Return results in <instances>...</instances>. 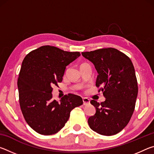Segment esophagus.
<instances>
[{"instance_id":"esophagus-1","label":"esophagus","mask_w":154,"mask_h":154,"mask_svg":"<svg viewBox=\"0 0 154 154\" xmlns=\"http://www.w3.org/2000/svg\"><path fill=\"white\" fill-rule=\"evenodd\" d=\"M83 103L84 105H87L88 104H90V99H88V98H83Z\"/></svg>"}]
</instances>
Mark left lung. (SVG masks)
I'll use <instances>...</instances> for the list:
<instances>
[{
    "mask_svg": "<svg viewBox=\"0 0 154 154\" xmlns=\"http://www.w3.org/2000/svg\"><path fill=\"white\" fill-rule=\"evenodd\" d=\"M98 72L96 86L101 87L106 98L100 104L92 100L94 116L88 118L90 128L97 133L111 136L128 124L133 114L138 94L137 80L133 64L126 54L115 48L82 52Z\"/></svg>",
    "mask_w": 154,
    "mask_h": 154,
    "instance_id": "left-lung-1",
    "label": "left lung"
}]
</instances>
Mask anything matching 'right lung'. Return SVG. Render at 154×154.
<instances>
[{
    "mask_svg": "<svg viewBox=\"0 0 154 154\" xmlns=\"http://www.w3.org/2000/svg\"><path fill=\"white\" fill-rule=\"evenodd\" d=\"M80 55L45 45L30 51L23 60L17 79L20 105L26 122L38 134L57 133L72 109L83 104L79 96L69 94L56 101L51 94L52 87L62 81L66 66Z\"/></svg>",
    "mask_w": 154,
    "mask_h": 154,
    "instance_id": "1",
    "label": "right lung"
}]
</instances>
